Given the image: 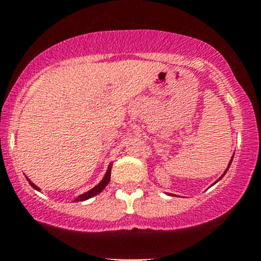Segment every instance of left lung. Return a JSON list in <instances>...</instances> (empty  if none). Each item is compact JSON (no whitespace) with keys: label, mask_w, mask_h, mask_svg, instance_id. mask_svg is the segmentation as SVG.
Listing matches in <instances>:
<instances>
[{"label":"left lung","mask_w":261,"mask_h":261,"mask_svg":"<svg viewBox=\"0 0 261 261\" xmlns=\"http://www.w3.org/2000/svg\"><path fill=\"white\" fill-rule=\"evenodd\" d=\"M232 160H233V158H232ZM232 160H230V163H229V165H228V168H227V170H228V169H229L230 164H232ZM227 170H225V171H224V174H225V172H227ZM224 174H223V175H222V176H221V177H223V176H224ZM217 181H218V180H217Z\"/></svg>","instance_id":"8db88e82"}]
</instances>
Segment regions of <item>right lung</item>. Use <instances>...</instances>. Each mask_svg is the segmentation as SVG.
Instances as JSON below:
<instances>
[{
    "mask_svg": "<svg viewBox=\"0 0 261 261\" xmlns=\"http://www.w3.org/2000/svg\"><path fill=\"white\" fill-rule=\"evenodd\" d=\"M111 168H112V164H110V166H108V170H107L106 175H105V177L102 178L101 182H99L97 186L93 187L92 190H90V191H87L86 194H83V195L79 196V197L76 198V201H85V200H89V198L93 197V196L98 195L99 192H101L102 190H103L105 187H106V186L108 185V182H110V178H111ZM27 180H28V178H27ZM29 184H31V186L33 187V189H36V190H38V191H39V187H37L36 185H34L33 182H31V181H29Z\"/></svg>",
    "mask_w": 261,
    "mask_h": 261,
    "instance_id": "add662e5",
    "label": "right lung"
}]
</instances>
